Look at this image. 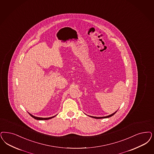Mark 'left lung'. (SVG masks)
<instances>
[{
  "label": "left lung",
  "instance_id": "obj_1",
  "mask_svg": "<svg viewBox=\"0 0 154 154\" xmlns=\"http://www.w3.org/2000/svg\"><path fill=\"white\" fill-rule=\"evenodd\" d=\"M117 112H114L113 114H112L110 116H106V117H92V116H90V117H92V118H96V119H101V118H109V117H112L113 115H114Z\"/></svg>",
  "mask_w": 154,
  "mask_h": 154
}]
</instances>
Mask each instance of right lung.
Wrapping results in <instances>:
<instances>
[{
	"label": "right lung",
	"instance_id": "obj_1",
	"mask_svg": "<svg viewBox=\"0 0 154 154\" xmlns=\"http://www.w3.org/2000/svg\"><path fill=\"white\" fill-rule=\"evenodd\" d=\"M30 114V116H31L32 118H35V119H37V120H47V119H51V118H52L53 117L56 116H54V117H49V118H39V117H35V116H33L31 115V114Z\"/></svg>",
	"mask_w": 154,
	"mask_h": 154
}]
</instances>
